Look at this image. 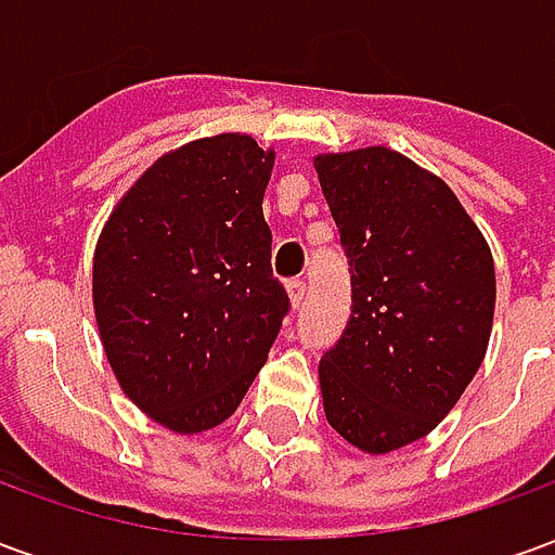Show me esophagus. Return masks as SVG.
Returning <instances> with one entry per match:
<instances>
[{"label": "esophagus", "instance_id": "obj_1", "mask_svg": "<svg viewBox=\"0 0 555 555\" xmlns=\"http://www.w3.org/2000/svg\"><path fill=\"white\" fill-rule=\"evenodd\" d=\"M285 288H288L291 306H294V309H300L302 297H306V282H302V279H291Z\"/></svg>", "mask_w": 555, "mask_h": 555}]
</instances>
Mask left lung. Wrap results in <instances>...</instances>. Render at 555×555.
<instances>
[{"label":"left lung","mask_w":555,"mask_h":555,"mask_svg":"<svg viewBox=\"0 0 555 555\" xmlns=\"http://www.w3.org/2000/svg\"><path fill=\"white\" fill-rule=\"evenodd\" d=\"M350 261L348 330L318 365L326 422L362 452L422 440L488 353L496 273L449 183L392 147L314 157Z\"/></svg>","instance_id":"obj_1"}]
</instances>
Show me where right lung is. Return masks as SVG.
Wrapping results in <instances>:
<instances>
[{
  "label": "right lung",
  "instance_id": "obj_1",
  "mask_svg": "<svg viewBox=\"0 0 555 555\" xmlns=\"http://www.w3.org/2000/svg\"><path fill=\"white\" fill-rule=\"evenodd\" d=\"M273 151L246 133L154 159L94 246L91 300L115 380L175 434L222 425L276 341L288 294L264 222Z\"/></svg>",
  "mask_w": 555,
  "mask_h": 555
}]
</instances>
